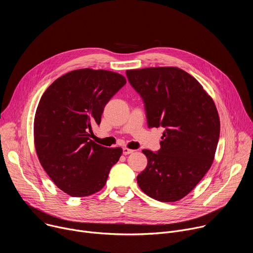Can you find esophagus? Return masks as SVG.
Here are the masks:
<instances>
[{"label":"esophagus","instance_id":"esophagus-1","mask_svg":"<svg viewBox=\"0 0 253 253\" xmlns=\"http://www.w3.org/2000/svg\"><path fill=\"white\" fill-rule=\"evenodd\" d=\"M134 152V150H132V149H129V148H123V154L124 155H128V154H131V153H133Z\"/></svg>","mask_w":253,"mask_h":253}]
</instances>
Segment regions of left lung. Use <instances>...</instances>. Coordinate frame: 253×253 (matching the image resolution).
Instances as JSON below:
<instances>
[{"label": "left lung", "mask_w": 253, "mask_h": 253, "mask_svg": "<svg viewBox=\"0 0 253 253\" xmlns=\"http://www.w3.org/2000/svg\"><path fill=\"white\" fill-rule=\"evenodd\" d=\"M145 106L149 128L163 127L157 152L143 150L148 163L137 176L141 190L161 202L186 196L211 167L220 121L200 83L176 67L127 70Z\"/></svg>", "instance_id": "left-lung-1"}]
</instances>
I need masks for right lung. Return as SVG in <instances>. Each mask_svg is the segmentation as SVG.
<instances>
[{
	"label": "right lung",
	"mask_w": 253,
	"mask_h": 253,
	"mask_svg": "<svg viewBox=\"0 0 253 253\" xmlns=\"http://www.w3.org/2000/svg\"><path fill=\"white\" fill-rule=\"evenodd\" d=\"M126 84L106 70H74L43 94L34 121L35 148L52 181L72 197L100 191L122 148H107L90 139L105 105Z\"/></svg>",
	"instance_id": "add662e5"
}]
</instances>
